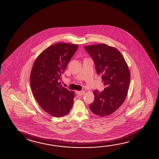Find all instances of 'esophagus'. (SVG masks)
Wrapping results in <instances>:
<instances>
[{
	"label": "esophagus",
	"instance_id": "34e87169",
	"mask_svg": "<svg viewBox=\"0 0 159 159\" xmlns=\"http://www.w3.org/2000/svg\"><path fill=\"white\" fill-rule=\"evenodd\" d=\"M77 93H78L79 95H84L85 94V92H84V90H81V91L77 92Z\"/></svg>",
	"mask_w": 159,
	"mask_h": 159
}]
</instances>
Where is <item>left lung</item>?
<instances>
[{
    "mask_svg": "<svg viewBox=\"0 0 159 159\" xmlns=\"http://www.w3.org/2000/svg\"><path fill=\"white\" fill-rule=\"evenodd\" d=\"M94 62L96 72L102 75L106 88L94 90V100L89 105L93 114L100 117L114 113L122 104L128 93L130 73L122 54L116 48L100 43L84 47Z\"/></svg>",
    "mask_w": 159,
    "mask_h": 159,
    "instance_id": "obj_1",
    "label": "left lung"
}]
</instances>
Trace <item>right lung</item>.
Listing matches in <instances>:
<instances>
[{"label":"right lung","mask_w":159,"mask_h":159,"mask_svg":"<svg viewBox=\"0 0 159 159\" xmlns=\"http://www.w3.org/2000/svg\"><path fill=\"white\" fill-rule=\"evenodd\" d=\"M78 45L59 43L47 48L34 62L30 76L31 90L40 107L56 117L67 115L75 93L60 85L62 74Z\"/></svg>","instance_id":"add662e5"}]
</instances>
